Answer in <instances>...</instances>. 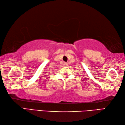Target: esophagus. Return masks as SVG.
Masks as SVG:
<instances>
[{
    "label": "esophagus",
    "mask_w": 125,
    "mask_h": 125,
    "mask_svg": "<svg viewBox=\"0 0 125 125\" xmlns=\"http://www.w3.org/2000/svg\"><path fill=\"white\" fill-rule=\"evenodd\" d=\"M63 65H64L65 66L67 65V62H64V63H63Z\"/></svg>",
    "instance_id": "1"
}]
</instances>
